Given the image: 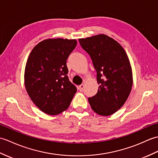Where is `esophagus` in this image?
Here are the masks:
<instances>
[{"label": "esophagus", "instance_id": "esophagus-1", "mask_svg": "<svg viewBox=\"0 0 158 158\" xmlns=\"http://www.w3.org/2000/svg\"><path fill=\"white\" fill-rule=\"evenodd\" d=\"M85 85H84V84H82V85H80V86H78V90H80V91H82L83 89H84V88H85Z\"/></svg>", "mask_w": 158, "mask_h": 158}]
</instances>
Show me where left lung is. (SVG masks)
I'll return each mask as SVG.
<instances>
[{
  "label": "left lung",
  "mask_w": 158,
  "mask_h": 158,
  "mask_svg": "<svg viewBox=\"0 0 158 158\" xmlns=\"http://www.w3.org/2000/svg\"><path fill=\"white\" fill-rule=\"evenodd\" d=\"M92 59L99 85L97 93L89 98L92 110L100 115L115 113L127 101L133 78L131 63L122 45L106 34L79 38Z\"/></svg>",
  "instance_id": "left-lung-1"
}]
</instances>
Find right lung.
<instances>
[{"label": "right lung", "instance_id": "obj_1", "mask_svg": "<svg viewBox=\"0 0 158 158\" xmlns=\"http://www.w3.org/2000/svg\"><path fill=\"white\" fill-rule=\"evenodd\" d=\"M76 45L75 39L48 38L37 44L29 55L24 85L32 102L45 114L55 115L65 111L76 93L66 65Z\"/></svg>", "mask_w": 158, "mask_h": 158}]
</instances>
